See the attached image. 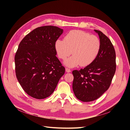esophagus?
<instances>
[{"instance_id":"esophagus-1","label":"esophagus","mask_w":130,"mask_h":130,"mask_svg":"<svg viewBox=\"0 0 130 130\" xmlns=\"http://www.w3.org/2000/svg\"><path fill=\"white\" fill-rule=\"evenodd\" d=\"M65 71H66V72L67 73H70V72H71V71L69 69H68V68H66V69H65Z\"/></svg>"}]
</instances>
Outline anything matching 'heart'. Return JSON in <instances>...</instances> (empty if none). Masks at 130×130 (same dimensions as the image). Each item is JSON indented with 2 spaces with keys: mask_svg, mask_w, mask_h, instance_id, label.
I'll use <instances>...</instances> for the list:
<instances>
[{
  "mask_svg": "<svg viewBox=\"0 0 130 130\" xmlns=\"http://www.w3.org/2000/svg\"><path fill=\"white\" fill-rule=\"evenodd\" d=\"M55 46L61 59H65L72 54L73 56L64 61L66 66L74 67L79 65L83 67L89 65L96 58L101 42L96 36L82 30H74L67 34L64 40H57Z\"/></svg>",
  "mask_w": 130,
  "mask_h": 130,
  "instance_id": "1",
  "label": "heart"
}]
</instances>
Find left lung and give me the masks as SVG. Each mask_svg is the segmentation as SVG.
<instances>
[{
	"mask_svg": "<svg viewBox=\"0 0 130 130\" xmlns=\"http://www.w3.org/2000/svg\"><path fill=\"white\" fill-rule=\"evenodd\" d=\"M94 31L101 42L97 57L84 69L72 72L74 94L85 102L98 99L108 89L116 71V54L111 40L102 31Z\"/></svg>",
	"mask_w": 130,
	"mask_h": 130,
	"instance_id": "obj_1",
	"label": "left lung"
}]
</instances>
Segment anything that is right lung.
<instances>
[{
  "label": "right lung",
  "instance_id": "1",
  "mask_svg": "<svg viewBox=\"0 0 130 130\" xmlns=\"http://www.w3.org/2000/svg\"><path fill=\"white\" fill-rule=\"evenodd\" d=\"M63 32L56 26L39 27L27 34L18 46L15 56L16 77L24 91L34 98L50 96L65 73L55 46Z\"/></svg>",
  "mask_w": 130,
  "mask_h": 130
}]
</instances>
